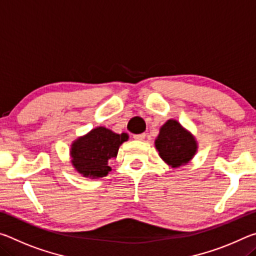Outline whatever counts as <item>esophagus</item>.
Segmentation results:
<instances>
[{
  "label": "esophagus",
  "mask_w": 256,
  "mask_h": 256,
  "mask_svg": "<svg viewBox=\"0 0 256 256\" xmlns=\"http://www.w3.org/2000/svg\"><path fill=\"white\" fill-rule=\"evenodd\" d=\"M133 138H134V140L142 141V140H144V138H146V134H144V133H141V134H134Z\"/></svg>",
  "instance_id": "1"
}]
</instances>
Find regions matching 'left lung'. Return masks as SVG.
I'll return each instance as SVG.
<instances>
[{
  "instance_id": "left-lung-1",
  "label": "left lung",
  "mask_w": 256,
  "mask_h": 256,
  "mask_svg": "<svg viewBox=\"0 0 256 256\" xmlns=\"http://www.w3.org/2000/svg\"><path fill=\"white\" fill-rule=\"evenodd\" d=\"M156 149L168 166L180 168L188 164L198 152L196 136L178 120H168L159 130L154 140Z\"/></svg>"
}]
</instances>
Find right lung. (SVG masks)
I'll return each instance as SVG.
<instances>
[{
	"label": "right lung",
	"mask_w": 256,
	"mask_h": 256,
	"mask_svg": "<svg viewBox=\"0 0 256 256\" xmlns=\"http://www.w3.org/2000/svg\"><path fill=\"white\" fill-rule=\"evenodd\" d=\"M128 140V133L118 134L105 126L94 128L72 142V166L86 178L105 177L112 170L108 160L118 157L120 144Z\"/></svg>",
	"instance_id": "add662e5"
}]
</instances>
